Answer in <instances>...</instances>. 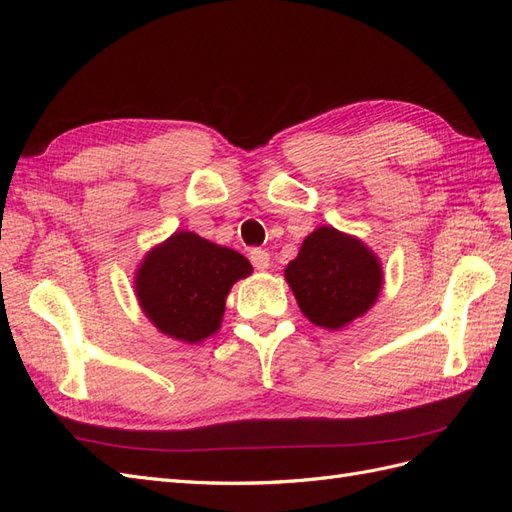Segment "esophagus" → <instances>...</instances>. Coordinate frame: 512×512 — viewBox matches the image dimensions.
<instances>
[{
    "instance_id": "obj_1",
    "label": "esophagus",
    "mask_w": 512,
    "mask_h": 512,
    "mask_svg": "<svg viewBox=\"0 0 512 512\" xmlns=\"http://www.w3.org/2000/svg\"><path fill=\"white\" fill-rule=\"evenodd\" d=\"M250 260L258 271H267L271 267V256H269L267 250H258V247H256V250L250 252Z\"/></svg>"
}]
</instances>
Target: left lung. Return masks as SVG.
I'll list each match as a JSON object with an SVG mask.
<instances>
[{
  "label": "left lung",
  "mask_w": 512,
  "mask_h": 512,
  "mask_svg": "<svg viewBox=\"0 0 512 512\" xmlns=\"http://www.w3.org/2000/svg\"><path fill=\"white\" fill-rule=\"evenodd\" d=\"M284 277L303 316L329 331L344 329L365 316L384 284L374 250L333 226H318L305 237Z\"/></svg>",
  "instance_id": "8db88e82"
}]
</instances>
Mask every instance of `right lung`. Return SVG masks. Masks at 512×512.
<instances>
[{
	"instance_id": "add662e5",
	"label": "right lung",
	"mask_w": 512,
	"mask_h": 512,
	"mask_svg": "<svg viewBox=\"0 0 512 512\" xmlns=\"http://www.w3.org/2000/svg\"><path fill=\"white\" fill-rule=\"evenodd\" d=\"M250 273L243 254L177 230L145 254L134 273V292L160 333L200 344L220 331L232 284Z\"/></svg>"
}]
</instances>
